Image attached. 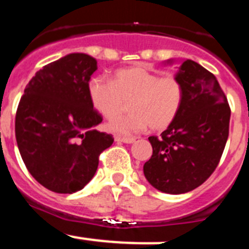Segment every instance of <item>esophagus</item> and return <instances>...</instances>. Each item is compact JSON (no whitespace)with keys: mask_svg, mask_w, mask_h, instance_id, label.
<instances>
[{"mask_svg":"<svg viewBox=\"0 0 249 249\" xmlns=\"http://www.w3.org/2000/svg\"><path fill=\"white\" fill-rule=\"evenodd\" d=\"M115 141L124 142V143H132V142H135V137L122 136V135H117V136H115Z\"/></svg>","mask_w":249,"mask_h":249,"instance_id":"1","label":"esophagus"}]
</instances>
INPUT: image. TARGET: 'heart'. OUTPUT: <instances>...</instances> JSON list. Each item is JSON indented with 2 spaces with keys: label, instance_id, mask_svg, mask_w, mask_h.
Listing matches in <instances>:
<instances>
[{
  "label": "heart",
  "instance_id": "b5f03b06",
  "mask_svg": "<svg viewBox=\"0 0 249 249\" xmlns=\"http://www.w3.org/2000/svg\"><path fill=\"white\" fill-rule=\"evenodd\" d=\"M88 92L93 107L107 118L122 113L130 102V114L108 123V129L118 134L140 132L148 125L153 130L165 129L183 101V86L176 74L158 75L144 66L119 69L112 80L92 78Z\"/></svg>",
  "mask_w": 249,
  "mask_h": 249
}]
</instances>
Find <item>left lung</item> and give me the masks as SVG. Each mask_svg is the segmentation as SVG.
<instances>
[{
	"label": "left lung",
	"instance_id": "8db88e82",
	"mask_svg": "<svg viewBox=\"0 0 249 249\" xmlns=\"http://www.w3.org/2000/svg\"><path fill=\"white\" fill-rule=\"evenodd\" d=\"M183 86L180 112L160 137L149 136L153 153L143 165L148 182L180 195L201 186L218 166L229 137L231 109L215 76L194 60L178 68Z\"/></svg>",
	"mask_w": 249,
	"mask_h": 249
}]
</instances>
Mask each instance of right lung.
Wrapping results in <instances>:
<instances>
[{"mask_svg": "<svg viewBox=\"0 0 249 249\" xmlns=\"http://www.w3.org/2000/svg\"><path fill=\"white\" fill-rule=\"evenodd\" d=\"M97 60L71 53L47 64L24 90L16 139L29 173L55 194H74L93 178L113 136L96 130L102 115L88 92Z\"/></svg>", "mask_w": 249, "mask_h": 249, "instance_id": "obj_1", "label": "right lung"}]
</instances>
